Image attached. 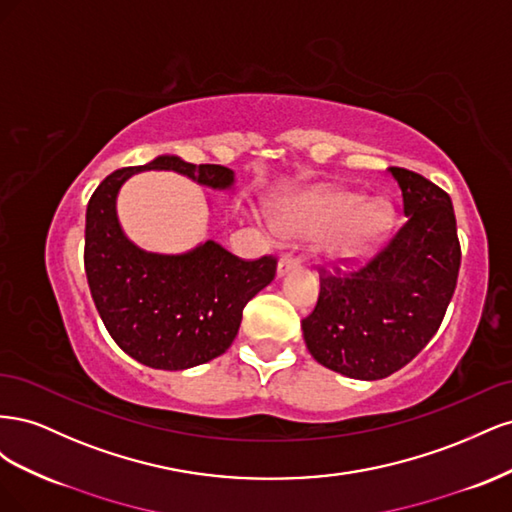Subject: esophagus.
<instances>
[{
	"label": "esophagus",
	"mask_w": 512,
	"mask_h": 512,
	"mask_svg": "<svg viewBox=\"0 0 512 512\" xmlns=\"http://www.w3.org/2000/svg\"><path fill=\"white\" fill-rule=\"evenodd\" d=\"M297 265H299V260L294 258V256H282L280 262H277V277L286 275L288 271H292Z\"/></svg>",
	"instance_id": "1"
}]
</instances>
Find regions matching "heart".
<instances>
[{"mask_svg": "<svg viewBox=\"0 0 512 512\" xmlns=\"http://www.w3.org/2000/svg\"><path fill=\"white\" fill-rule=\"evenodd\" d=\"M286 237H324L322 252L337 267H356L374 254L391 226V209L382 200L320 190L286 203L275 218Z\"/></svg>", "mask_w": 512, "mask_h": 512, "instance_id": "1", "label": "heart"}]
</instances>
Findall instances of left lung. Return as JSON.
Masks as SVG:
<instances>
[{"mask_svg": "<svg viewBox=\"0 0 512 512\" xmlns=\"http://www.w3.org/2000/svg\"><path fill=\"white\" fill-rule=\"evenodd\" d=\"M406 222L361 271L320 277L303 322L309 354L354 380L395 374L436 335L457 286L461 250L451 196L406 168L386 170Z\"/></svg>", "mask_w": 512, "mask_h": 512, "instance_id": "8db88e82", "label": "left lung"}]
</instances>
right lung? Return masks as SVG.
Segmentation results:
<instances>
[{
    "instance_id": "1",
    "label": "right lung",
    "mask_w": 512,
    "mask_h": 512,
    "mask_svg": "<svg viewBox=\"0 0 512 512\" xmlns=\"http://www.w3.org/2000/svg\"><path fill=\"white\" fill-rule=\"evenodd\" d=\"M145 170H173L205 188L235 194V170L158 156L119 168L89 198L85 273L98 314L115 344L134 361L179 371L213 361L235 342L243 307L275 277V260L245 262L218 241L188 252L158 254L138 247L121 228V185Z\"/></svg>"
}]
</instances>
